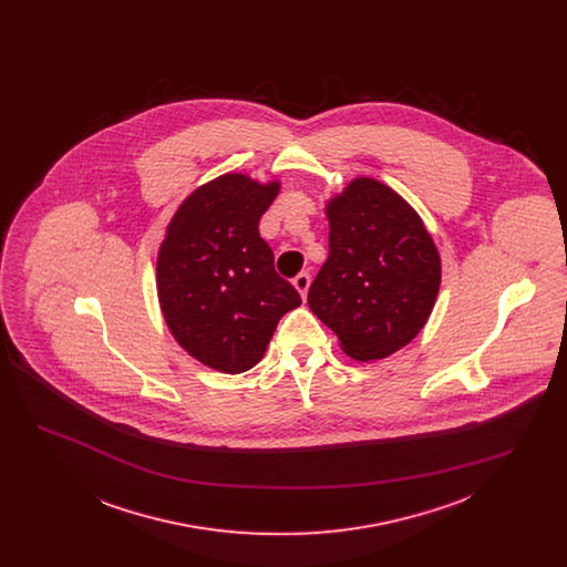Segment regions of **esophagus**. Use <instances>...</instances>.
Here are the masks:
<instances>
[{"label":"esophagus","instance_id":"esophagus-1","mask_svg":"<svg viewBox=\"0 0 567 567\" xmlns=\"http://www.w3.org/2000/svg\"><path fill=\"white\" fill-rule=\"evenodd\" d=\"M293 285H296L299 296L306 299V296H308V287H310V274H308V271L297 274L296 278H293Z\"/></svg>","mask_w":567,"mask_h":567}]
</instances>
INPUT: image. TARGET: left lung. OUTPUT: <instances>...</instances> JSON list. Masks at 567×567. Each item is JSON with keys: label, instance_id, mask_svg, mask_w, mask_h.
I'll list each match as a JSON object with an SVG mask.
<instances>
[{"label": "left lung", "instance_id": "1", "mask_svg": "<svg viewBox=\"0 0 567 567\" xmlns=\"http://www.w3.org/2000/svg\"><path fill=\"white\" fill-rule=\"evenodd\" d=\"M329 257L310 285V310L357 361L400 351L427 323L440 255L423 220L372 178L352 181L327 206Z\"/></svg>", "mask_w": 567, "mask_h": 567}]
</instances>
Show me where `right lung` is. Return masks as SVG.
Wrapping results in <instances>:
<instances>
[{"label":"right lung","instance_id":"right-lung-1","mask_svg":"<svg viewBox=\"0 0 567 567\" xmlns=\"http://www.w3.org/2000/svg\"><path fill=\"white\" fill-rule=\"evenodd\" d=\"M280 185L225 174L183 202L157 259V293L176 342L208 368L240 374L261 361L301 297L274 270L259 220Z\"/></svg>","mask_w":567,"mask_h":567}]
</instances>
